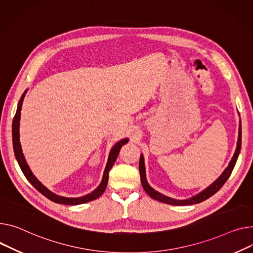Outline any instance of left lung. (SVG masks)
Segmentation results:
<instances>
[{
	"label": "left lung",
	"mask_w": 253,
	"mask_h": 253,
	"mask_svg": "<svg viewBox=\"0 0 253 253\" xmlns=\"http://www.w3.org/2000/svg\"><path fill=\"white\" fill-rule=\"evenodd\" d=\"M242 131H241V121L239 123V133H238V141H237V147L236 150H235V154L231 160V162L229 163V166L226 168L225 171L223 172V174L218 177L211 185L208 188H206L205 190H203L201 192H199L198 194L188 198V199H183V200H179V199H174L171 197H168L158 191H156L155 189L151 188L149 186V184L146 181V177H145V166H144V159L143 156H140V160H139V173H140V180H141V184L142 187L144 189V191L151 197L158 201H161L163 204H167V205H171V206H189V205H195V204H199L201 201H205L206 199L210 198L211 196H212L215 192H217L222 188L223 185L226 183V181L228 180V178L230 177L235 164L237 162L238 156L240 154V149H241V139H242Z\"/></svg>",
	"instance_id": "1"
}]
</instances>
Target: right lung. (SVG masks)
I'll list each match as a JSON object with an SVG mask.
<instances>
[{
	"instance_id": "1",
	"label": "right lung",
	"mask_w": 253,
	"mask_h": 253,
	"mask_svg": "<svg viewBox=\"0 0 253 253\" xmlns=\"http://www.w3.org/2000/svg\"><path fill=\"white\" fill-rule=\"evenodd\" d=\"M27 92V90H25V92L22 94L19 103H18V107H17V111L14 117L13 120V124H12V138H13V148H14V154L16 157L17 162H18L20 169L23 172L24 176L26 177V179L30 182V184L35 187L38 191H40L42 195H44L46 198H48L49 200L54 201L56 204H61V205H68V206H77V205H81V204H85L88 203V201L94 200L96 198H98L100 195H102L107 187L108 184V180H109V172L112 169V167L114 166L118 155L120 153L121 147L126 144L129 139L128 138H124L120 141H118L113 148L110 151L109 155V159H108V163L106 166V169L104 172V176L102 179V182L98 185V187L93 190L91 193L86 194L81 197H64V196H60L57 195L55 193H53L50 190H48L45 186L42 184V182H40L38 180V178L32 174L31 170L29 169V167L26 163V160L23 156L22 153V148H21V144H20V134H19V126H20V115H21V109H22V104H23V99L25 96V93Z\"/></svg>"
}]
</instances>
